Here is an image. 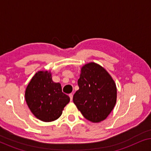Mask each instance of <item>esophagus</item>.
<instances>
[{
	"instance_id": "esophagus-1",
	"label": "esophagus",
	"mask_w": 151,
	"mask_h": 151,
	"mask_svg": "<svg viewBox=\"0 0 151 151\" xmlns=\"http://www.w3.org/2000/svg\"><path fill=\"white\" fill-rule=\"evenodd\" d=\"M73 95L72 94V93H70V94L69 95V98H70V99H71V101H72V100H73Z\"/></svg>"
}]
</instances>
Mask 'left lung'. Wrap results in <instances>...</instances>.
<instances>
[{
  "instance_id": "left-lung-1",
  "label": "left lung",
  "mask_w": 151,
  "mask_h": 151,
  "mask_svg": "<svg viewBox=\"0 0 151 151\" xmlns=\"http://www.w3.org/2000/svg\"><path fill=\"white\" fill-rule=\"evenodd\" d=\"M78 84L73 101L78 110L92 122L104 120L117 100L116 85L110 74L98 64L89 63L81 68Z\"/></svg>"
}]
</instances>
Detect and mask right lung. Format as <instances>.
Returning <instances> with one entry per match:
<instances>
[{"instance_id":"1","label":"right lung","mask_w":151,"mask_h":151,"mask_svg":"<svg viewBox=\"0 0 151 151\" xmlns=\"http://www.w3.org/2000/svg\"><path fill=\"white\" fill-rule=\"evenodd\" d=\"M25 100L34 116L49 122L58 119L69 97L62 91L61 84L52 80L48 71H38L27 86Z\"/></svg>"}]
</instances>
